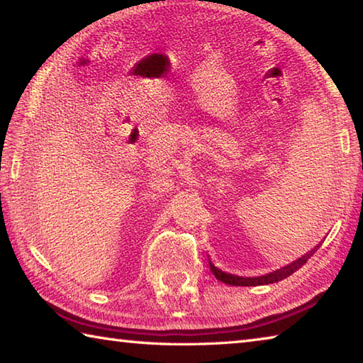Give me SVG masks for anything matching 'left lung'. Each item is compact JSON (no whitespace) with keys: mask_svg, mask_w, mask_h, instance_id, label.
<instances>
[{"mask_svg":"<svg viewBox=\"0 0 363 363\" xmlns=\"http://www.w3.org/2000/svg\"><path fill=\"white\" fill-rule=\"evenodd\" d=\"M320 247V243L317 245V247L312 248L311 251H307L304 256L298 257L296 261H293L290 264H286L285 267H280L277 270H274V272H269L266 275H259V277H238V275H233V274H227L224 270L218 269L210 259V269L211 272L214 274V277H216L219 281H223L225 285H233V286H257V285H269V284H275V281H280L286 277H290L291 274L296 272L299 267H303L304 264L307 262V259L315 253L317 248Z\"/></svg>","mask_w":363,"mask_h":363,"instance_id":"8db88e82","label":"left lung"}]
</instances>
